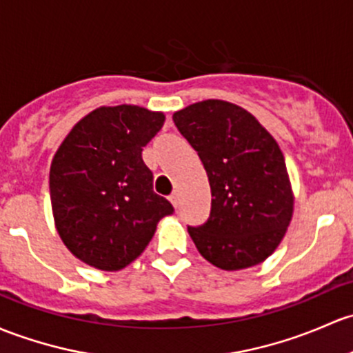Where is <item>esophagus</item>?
Returning a JSON list of instances; mask_svg holds the SVG:
<instances>
[{"label": "esophagus", "instance_id": "1", "mask_svg": "<svg viewBox=\"0 0 353 353\" xmlns=\"http://www.w3.org/2000/svg\"><path fill=\"white\" fill-rule=\"evenodd\" d=\"M169 201L172 203L174 208H177V205H179V196H177V192H172V194L169 196Z\"/></svg>", "mask_w": 353, "mask_h": 353}]
</instances>
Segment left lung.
<instances>
[{"label":"left lung","instance_id":"8db88e82","mask_svg":"<svg viewBox=\"0 0 353 353\" xmlns=\"http://www.w3.org/2000/svg\"><path fill=\"white\" fill-rule=\"evenodd\" d=\"M172 120L211 186L210 218L188 226L199 254L223 270L264 262L283 240L294 203L277 142L254 114L221 99L194 103Z\"/></svg>","mask_w":353,"mask_h":353}]
</instances>
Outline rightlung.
<instances>
[{
    "label": "right lung",
    "instance_id": "1",
    "mask_svg": "<svg viewBox=\"0 0 353 353\" xmlns=\"http://www.w3.org/2000/svg\"><path fill=\"white\" fill-rule=\"evenodd\" d=\"M164 114L140 106H101L70 130L50 165L57 232L79 261L120 270L148 245L161 218L174 213L154 192L143 147Z\"/></svg>",
    "mask_w": 353,
    "mask_h": 353
}]
</instances>
